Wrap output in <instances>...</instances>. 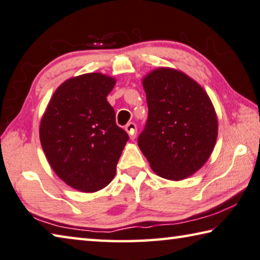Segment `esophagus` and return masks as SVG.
I'll return each mask as SVG.
<instances>
[{
	"label": "esophagus",
	"instance_id": "esophagus-1",
	"mask_svg": "<svg viewBox=\"0 0 260 260\" xmlns=\"http://www.w3.org/2000/svg\"><path fill=\"white\" fill-rule=\"evenodd\" d=\"M125 129L127 133L129 134L131 136V140H134L135 136H136V125L134 124V122H129V124H127Z\"/></svg>",
	"mask_w": 260,
	"mask_h": 260
}]
</instances>
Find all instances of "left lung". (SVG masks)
<instances>
[{"mask_svg": "<svg viewBox=\"0 0 260 260\" xmlns=\"http://www.w3.org/2000/svg\"><path fill=\"white\" fill-rule=\"evenodd\" d=\"M142 84L149 114L138 139L140 149L160 177L187 178L204 166L215 148V108L205 89L176 69H154Z\"/></svg>", "mask_w": 260, "mask_h": 260, "instance_id": "8db88e82", "label": "left lung"}]
</instances>
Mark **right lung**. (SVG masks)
Masks as SVG:
<instances>
[{"instance_id":"obj_1","label":"right lung","mask_w":260,"mask_h":260,"mask_svg":"<svg viewBox=\"0 0 260 260\" xmlns=\"http://www.w3.org/2000/svg\"><path fill=\"white\" fill-rule=\"evenodd\" d=\"M116 79L100 73L69 78L56 88L40 125V140L54 173L75 190L96 192L116 175L126 132L107 101Z\"/></svg>"}]
</instances>
